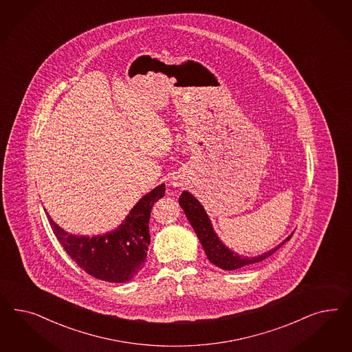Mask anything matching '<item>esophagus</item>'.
<instances>
[{"instance_id": "34e87169", "label": "esophagus", "mask_w": 352, "mask_h": 352, "mask_svg": "<svg viewBox=\"0 0 352 352\" xmlns=\"http://www.w3.org/2000/svg\"><path fill=\"white\" fill-rule=\"evenodd\" d=\"M171 184H173L174 187H179V186H182L181 182L177 181V179H175V181L171 182Z\"/></svg>"}]
</instances>
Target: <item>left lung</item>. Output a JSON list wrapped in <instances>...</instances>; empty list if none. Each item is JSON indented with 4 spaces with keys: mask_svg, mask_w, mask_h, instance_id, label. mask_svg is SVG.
Masks as SVG:
<instances>
[{
    "mask_svg": "<svg viewBox=\"0 0 352 352\" xmlns=\"http://www.w3.org/2000/svg\"><path fill=\"white\" fill-rule=\"evenodd\" d=\"M179 205L184 210V214H186L187 219L190 221L195 232L197 234V237L203 245L204 252L209 258V261L215 266L221 267L222 270H227V271H232V270H237V268H241L248 265H253V263L265 261L268 256H272L277 249H280V246L284 245L288 240H290V237L293 234L288 236L281 244L275 246L272 250H268L267 253H263L261 256H240V254L232 252L231 249H228L221 241V239L214 232L213 226H212V222L205 212L203 205L199 203V200H196L190 192H182Z\"/></svg>",
    "mask_w": 352,
    "mask_h": 352,
    "instance_id": "8db88e82",
    "label": "left lung"
}]
</instances>
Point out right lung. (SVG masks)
<instances>
[{
	"label": "right lung",
	"instance_id": "add662e5",
	"mask_svg": "<svg viewBox=\"0 0 352 352\" xmlns=\"http://www.w3.org/2000/svg\"><path fill=\"white\" fill-rule=\"evenodd\" d=\"M164 196L165 184L162 183L135 204L116 230L93 237L68 234L46 214L54 234L77 266L99 280L126 283L137 276L146 263L151 241V209Z\"/></svg>",
	"mask_w": 352,
	"mask_h": 352
}]
</instances>
